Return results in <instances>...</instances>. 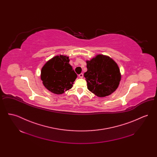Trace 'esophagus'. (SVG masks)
Segmentation results:
<instances>
[{
    "mask_svg": "<svg viewBox=\"0 0 157 157\" xmlns=\"http://www.w3.org/2000/svg\"><path fill=\"white\" fill-rule=\"evenodd\" d=\"M78 76H79V78H82L83 77V74H80L78 75Z\"/></svg>",
    "mask_w": 157,
    "mask_h": 157,
    "instance_id": "1",
    "label": "esophagus"
}]
</instances>
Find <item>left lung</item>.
Masks as SVG:
<instances>
[{
	"instance_id": "8db88e82",
	"label": "left lung",
	"mask_w": 157,
	"mask_h": 157,
	"mask_svg": "<svg viewBox=\"0 0 157 157\" xmlns=\"http://www.w3.org/2000/svg\"><path fill=\"white\" fill-rule=\"evenodd\" d=\"M87 71L84 77L88 89L99 97L111 95L117 89L120 81V69L117 64L109 57L99 55L86 61Z\"/></svg>"
}]
</instances>
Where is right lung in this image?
Listing matches in <instances>:
<instances>
[{
	"label": "right lung",
	"mask_w": 157,
	"mask_h": 157,
	"mask_svg": "<svg viewBox=\"0 0 157 157\" xmlns=\"http://www.w3.org/2000/svg\"><path fill=\"white\" fill-rule=\"evenodd\" d=\"M69 62L68 56H56L47 62L42 69L43 84L54 94H63L73 86L77 75Z\"/></svg>",
	"instance_id": "add662e5"
}]
</instances>
